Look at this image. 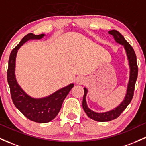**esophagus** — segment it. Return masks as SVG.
I'll list each match as a JSON object with an SVG mask.
<instances>
[{
	"instance_id": "1",
	"label": "esophagus",
	"mask_w": 146,
	"mask_h": 146,
	"mask_svg": "<svg viewBox=\"0 0 146 146\" xmlns=\"http://www.w3.org/2000/svg\"><path fill=\"white\" fill-rule=\"evenodd\" d=\"M76 82H77V83H78V84H84V78H78V79H77Z\"/></svg>"
}]
</instances>
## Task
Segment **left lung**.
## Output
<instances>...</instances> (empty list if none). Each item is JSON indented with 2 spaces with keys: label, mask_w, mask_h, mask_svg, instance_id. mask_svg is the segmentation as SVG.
I'll list each match as a JSON object with an SVG mask.
<instances>
[{
  "label": "left lung",
  "mask_w": 146,
  "mask_h": 146,
  "mask_svg": "<svg viewBox=\"0 0 146 146\" xmlns=\"http://www.w3.org/2000/svg\"><path fill=\"white\" fill-rule=\"evenodd\" d=\"M109 33L113 35L116 42L124 46L126 53H127V59L129 60V67H130V75H129V83H128L127 85V94H126L124 100L121 102L119 106L115 108L114 110L105 112V113H96L87 107L86 102V96L87 94V89L86 88H84V94L82 100L83 110L85 111L88 117L96 121H98V122H107V121H110L116 119L125 110L127 105L132 101L133 96H134L136 81H137V76H138V66H137V56H136L135 52H134L133 48L125 39L123 35L117 30H111V31H109Z\"/></svg>",
  "instance_id": "1"
}]
</instances>
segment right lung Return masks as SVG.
Returning <instances> with one entry per match:
<instances>
[{
  "mask_svg": "<svg viewBox=\"0 0 146 146\" xmlns=\"http://www.w3.org/2000/svg\"><path fill=\"white\" fill-rule=\"evenodd\" d=\"M44 36V34L35 35L33 33L25 35L11 52L7 73L11 97L14 105L27 118L39 123H48L57 116L65 98L74 86L71 84L57 91L48 97L36 99L27 95L18 84L14 73L17 50L29 39H40Z\"/></svg>",
  "mask_w": 146,
  "mask_h": 146,
  "instance_id": "1",
  "label": "right lung"
}]
</instances>
